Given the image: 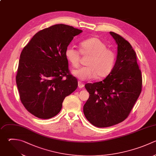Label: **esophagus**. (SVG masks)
<instances>
[{"instance_id": "1", "label": "esophagus", "mask_w": 156, "mask_h": 156, "mask_svg": "<svg viewBox=\"0 0 156 156\" xmlns=\"http://www.w3.org/2000/svg\"><path fill=\"white\" fill-rule=\"evenodd\" d=\"M78 87L80 88H82L84 87V84L82 82H81L80 81H79L78 82Z\"/></svg>"}]
</instances>
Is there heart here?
<instances>
[{"label":"heart","mask_w":156,"mask_h":156,"mask_svg":"<svg viewBox=\"0 0 156 156\" xmlns=\"http://www.w3.org/2000/svg\"><path fill=\"white\" fill-rule=\"evenodd\" d=\"M80 52L83 57H88L87 66L73 70V74L81 80L94 78L101 79L108 76L113 71L116 62L115 52L107 48V44L97 37L85 40L80 43ZM80 52L74 47H66L65 55L72 66H79Z\"/></svg>","instance_id":"obj_1"}]
</instances>
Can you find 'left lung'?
<instances>
[{"mask_svg":"<svg viewBox=\"0 0 156 156\" xmlns=\"http://www.w3.org/2000/svg\"><path fill=\"white\" fill-rule=\"evenodd\" d=\"M110 34L118 45L115 67L102 81L85 85L90 96L83 113L98 127H110L127 118L142 87L141 73L132 46L119 35Z\"/></svg>","mask_w":156,"mask_h":156,"instance_id":"8db88e82","label":"left lung"}]
</instances>
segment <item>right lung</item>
<instances>
[{
    "instance_id": "obj_1",
    "label": "right lung",
    "mask_w": 156,
    "mask_h": 156,
    "mask_svg": "<svg viewBox=\"0 0 156 156\" xmlns=\"http://www.w3.org/2000/svg\"><path fill=\"white\" fill-rule=\"evenodd\" d=\"M82 32L72 26L54 25L37 32L22 51L16 84L21 102L36 117L57 115L65 97L77 88L65 51L74 37Z\"/></svg>"
}]
</instances>
